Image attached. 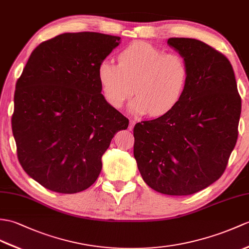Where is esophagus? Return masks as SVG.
Listing matches in <instances>:
<instances>
[{"label": "esophagus", "mask_w": 249, "mask_h": 249, "mask_svg": "<svg viewBox=\"0 0 249 249\" xmlns=\"http://www.w3.org/2000/svg\"><path fill=\"white\" fill-rule=\"evenodd\" d=\"M135 124H136V121H134V120H130L129 121V130H132L134 129V127H135Z\"/></svg>", "instance_id": "obj_1"}]
</instances>
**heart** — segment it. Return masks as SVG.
I'll return each mask as SVG.
<instances>
[{"instance_id": "1", "label": "heart", "mask_w": 249, "mask_h": 249, "mask_svg": "<svg viewBox=\"0 0 249 249\" xmlns=\"http://www.w3.org/2000/svg\"><path fill=\"white\" fill-rule=\"evenodd\" d=\"M189 67L182 56L166 54L146 42H136L119 55V63L102 61L97 79L105 101L120 108L126 100L138 94L128 105L132 114L160 117L173 110L187 90Z\"/></svg>"}]
</instances>
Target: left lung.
Segmentation results:
<instances>
[{
    "mask_svg": "<svg viewBox=\"0 0 249 249\" xmlns=\"http://www.w3.org/2000/svg\"><path fill=\"white\" fill-rule=\"evenodd\" d=\"M189 67L178 105L137 123L134 156L148 187L166 195H191L223 175L238 139L241 97L230 61L203 41L170 38Z\"/></svg>",
    "mask_w": 249,
    "mask_h": 249,
    "instance_id": "obj_1",
    "label": "left lung"
}]
</instances>
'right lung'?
<instances>
[{
    "instance_id": "1",
    "label": "right lung",
    "mask_w": 249,
    "mask_h": 249,
    "mask_svg": "<svg viewBox=\"0 0 249 249\" xmlns=\"http://www.w3.org/2000/svg\"><path fill=\"white\" fill-rule=\"evenodd\" d=\"M120 43L110 35L65 33L32 52L16 84L11 125L23 170L44 188L88 189L112 138L128 127L97 79L98 65Z\"/></svg>"
}]
</instances>
